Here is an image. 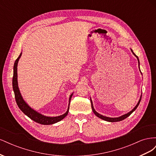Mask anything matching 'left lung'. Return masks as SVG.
Here are the masks:
<instances>
[{"label":"left lung","mask_w":156,"mask_h":156,"mask_svg":"<svg viewBox=\"0 0 156 156\" xmlns=\"http://www.w3.org/2000/svg\"><path fill=\"white\" fill-rule=\"evenodd\" d=\"M131 52L132 53H133V54L136 56V58H137V60H138V62H139V58H138V56H136L134 53H133V51L131 50ZM141 97L142 96H140V100H139V102H138V103L137 104H136V105L134 107V108L132 111H131L129 112H128V113H127V114H126V115H122V116H120V117H118V118H109V117H107V116H103V115H100V114H99L98 112H97L96 111H95V109H94V107H93V105H92V100H90V101H91V106H92V111H93V112H94V114H95L98 118H100V119H102V120H105V121H107V122H119V121H121V120H124L125 119H126L127 117H128L132 112H133L136 108H137V107L139 106V103H140V100H141Z\"/></svg>","instance_id":"left-lung-1"}]
</instances>
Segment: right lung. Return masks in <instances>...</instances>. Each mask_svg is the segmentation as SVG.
Masks as SVG:
<instances>
[{"label": "right lung", "mask_w": 156, "mask_h": 156, "mask_svg": "<svg viewBox=\"0 0 156 156\" xmlns=\"http://www.w3.org/2000/svg\"><path fill=\"white\" fill-rule=\"evenodd\" d=\"M21 56V53L19 56V57L16 59L15 63H14L13 66V79H12V86H13V90L14 92V94H15V98L17 104L20 108L21 111L25 114L28 117H29L30 119L34 120V122H37V123H39L40 124H44V125H49V124H53L55 123H56L61 120H62L64 118L67 116L68 111H69V103L71 98H72V94L69 97V106L68 108V110L66 112L64 113V115H60L56 117H48L42 115L37 112L33 110L29 105H28L26 102L23 100V99L21 95V93L20 92V90L18 88V84H17V63L18 61L20 60V57Z\"/></svg>", "instance_id": "obj_1"}]
</instances>
